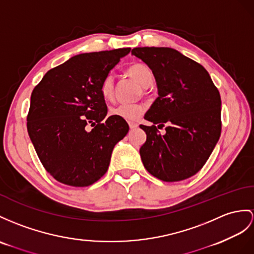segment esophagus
<instances>
[{
  "instance_id": "1",
  "label": "esophagus",
  "mask_w": 254,
  "mask_h": 254,
  "mask_svg": "<svg viewBox=\"0 0 254 254\" xmlns=\"http://www.w3.org/2000/svg\"><path fill=\"white\" fill-rule=\"evenodd\" d=\"M129 127H130V129H135L138 127V124L134 123V122H129Z\"/></svg>"
}]
</instances>
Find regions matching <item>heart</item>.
Returning a JSON list of instances; mask_svg holds the SVG:
<instances>
[{
	"mask_svg": "<svg viewBox=\"0 0 254 254\" xmlns=\"http://www.w3.org/2000/svg\"><path fill=\"white\" fill-rule=\"evenodd\" d=\"M127 73L129 76L137 80L143 87H147L153 82L152 70L143 64H133L128 67ZM100 92L106 100H112L115 92L114 78L112 75H108L102 79L100 84ZM144 110L145 107L142 103H121L111 108L110 114L120 117L122 120L132 122L138 120L143 114Z\"/></svg>",
	"mask_w": 254,
	"mask_h": 254,
	"instance_id": "b5f03b06",
	"label": "heart"
}]
</instances>
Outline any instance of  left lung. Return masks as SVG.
<instances>
[{
	"mask_svg": "<svg viewBox=\"0 0 254 254\" xmlns=\"http://www.w3.org/2000/svg\"><path fill=\"white\" fill-rule=\"evenodd\" d=\"M131 54L152 70L158 97L144 115L154 125L140 156L145 169L159 180L177 182L196 175L221 135V97L201 64L169 47H137ZM169 124L165 135L155 126Z\"/></svg>",
	"mask_w": 254,
	"mask_h": 254,
	"instance_id": "1",
	"label": "left lung"
}]
</instances>
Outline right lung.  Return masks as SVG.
<instances>
[{
    "label": "right lung",
    "instance_id": "right-lung-1",
    "mask_svg": "<svg viewBox=\"0 0 254 254\" xmlns=\"http://www.w3.org/2000/svg\"><path fill=\"white\" fill-rule=\"evenodd\" d=\"M129 52L119 48L73 56L49 70L31 94L29 137L42 165L58 182L88 187L108 171L113 148L129 126L113 115L101 123L108 108L100 84Z\"/></svg>",
    "mask_w": 254,
    "mask_h": 254
}]
</instances>
